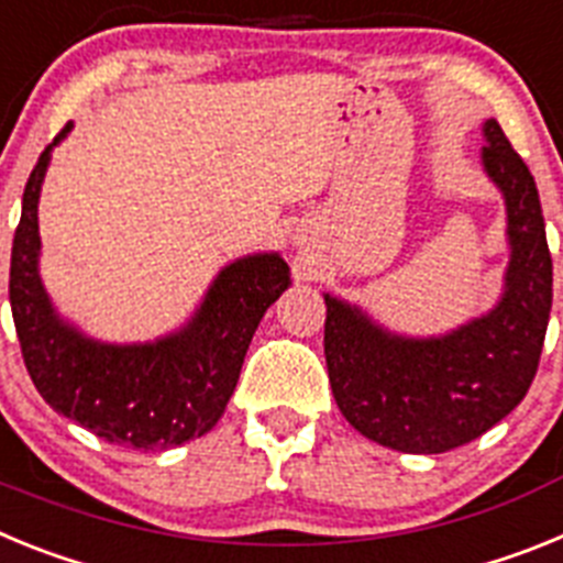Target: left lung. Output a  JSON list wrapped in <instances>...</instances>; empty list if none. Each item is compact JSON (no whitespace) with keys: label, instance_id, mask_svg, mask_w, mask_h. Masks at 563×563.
<instances>
[{"label":"left lung","instance_id":"left-lung-1","mask_svg":"<svg viewBox=\"0 0 563 563\" xmlns=\"http://www.w3.org/2000/svg\"><path fill=\"white\" fill-rule=\"evenodd\" d=\"M482 166L505 197V292L487 316L437 338L383 330L361 307L324 296V355L352 429L402 454H445L494 429L525 400L553 307V258L539 188L499 123L482 126Z\"/></svg>","mask_w":563,"mask_h":563}]
</instances>
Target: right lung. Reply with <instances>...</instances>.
<instances>
[{
	"mask_svg": "<svg viewBox=\"0 0 563 563\" xmlns=\"http://www.w3.org/2000/svg\"><path fill=\"white\" fill-rule=\"evenodd\" d=\"M30 172L10 253V310L24 366L38 395L101 440L166 451L202 437L225 411L245 352L267 307L290 287L278 253H253L222 267L183 330L148 343H101L67 324L38 276V194L49 152Z\"/></svg>",
	"mask_w": 563,
	"mask_h": 563,
	"instance_id": "right-lung-1",
	"label": "right lung"
}]
</instances>
